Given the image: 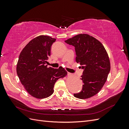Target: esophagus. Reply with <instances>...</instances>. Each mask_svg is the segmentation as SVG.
Listing matches in <instances>:
<instances>
[{
    "label": "esophagus",
    "mask_w": 129,
    "mask_h": 129,
    "mask_svg": "<svg viewBox=\"0 0 129 129\" xmlns=\"http://www.w3.org/2000/svg\"><path fill=\"white\" fill-rule=\"evenodd\" d=\"M68 76H72L73 74H71V73H68Z\"/></svg>",
    "instance_id": "obj_1"
}]
</instances>
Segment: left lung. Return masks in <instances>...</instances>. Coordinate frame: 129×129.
<instances>
[{"mask_svg":"<svg viewBox=\"0 0 129 129\" xmlns=\"http://www.w3.org/2000/svg\"><path fill=\"white\" fill-rule=\"evenodd\" d=\"M75 47L76 61L83 69L81 92L74 96L80 99H87L96 95L103 87L110 71L108 54L102 43L87 34H80L66 40Z\"/></svg>","mask_w":129,"mask_h":129,"instance_id":"1","label":"left lung"}]
</instances>
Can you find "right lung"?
I'll return each mask as SVG.
<instances>
[{"label":"right lung","mask_w":129,"mask_h":129,"mask_svg":"<svg viewBox=\"0 0 129 129\" xmlns=\"http://www.w3.org/2000/svg\"><path fill=\"white\" fill-rule=\"evenodd\" d=\"M55 41L49 36H38L26 45L19 57L17 73L19 80L29 94L37 99L52 95L56 81L67 75L64 68H48L46 65Z\"/></svg>","instance_id":"right-lung-1"}]
</instances>
